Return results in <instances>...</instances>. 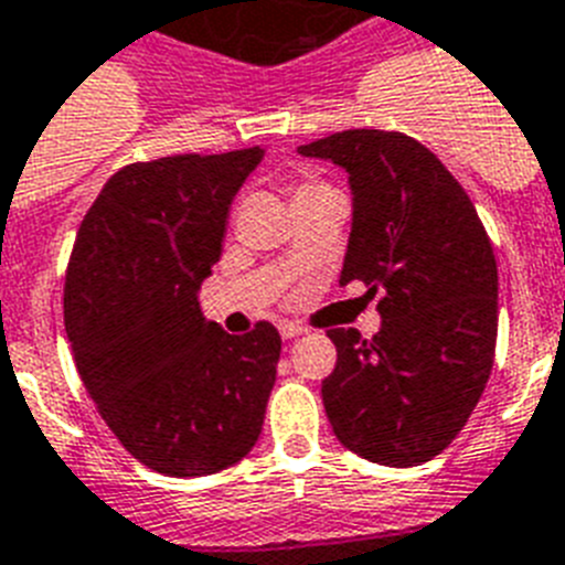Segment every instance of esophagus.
<instances>
[{
  "label": "esophagus",
  "mask_w": 565,
  "mask_h": 565,
  "mask_svg": "<svg viewBox=\"0 0 565 565\" xmlns=\"http://www.w3.org/2000/svg\"><path fill=\"white\" fill-rule=\"evenodd\" d=\"M278 330H281L284 339H296V337H301L307 328H305V324H298V322H284Z\"/></svg>",
  "instance_id": "1"
}]
</instances>
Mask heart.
I'll return each mask as SVG.
<instances>
[{
  "label": "heart",
  "mask_w": 565,
  "mask_h": 565,
  "mask_svg": "<svg viewBox=\"0 0 565 565\" xmlns=\"http://www.w3.org/2000/svg\"><path fill=\"white\" fill-rule=\"evenodd\" d=\"M319 191H333V188H330L328 182H322V179H313V177H305V179H298V185H296V196L319 194Z\"/></svg>",
  "instance_id": "heart-1"
}]
</instances>
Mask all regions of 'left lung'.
I'll use <instances>...</instances> for the list:
<instances>
[{
	"instance_id": "1",
	"label": "left lung",
	"mask_w": 565,
	"mask_h": 565,
	"mask_svg": "<svg viewBox=\"0 0 565 565\" xmlns=\"http://www.w3.org/2000/svg\"><path fill=\"white\" fill-rule=\"evenodd\" d=\"M301 153L351 173L354 228L339 281L380 292L383 316L371 339L328 330L337 365L322 401L333 435L377 465H424L465 429L493 369L490 237L461 182L406 132L342 130Z\"/></svg>"
}]
</instances>
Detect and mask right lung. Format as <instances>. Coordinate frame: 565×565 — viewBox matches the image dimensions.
<instances>
[{
	"mask_svg": "<svg viewBox=\"0 0 565 565\" xmlns=\"http://www.w3.org/2000/svg\"><path fill=\"white\" fill-rule=\"evenodd\" d=\"M264 150L124 164L68 255L63 322L77 374L121 447L164 476H209L258 441L281 337L200 313L228 205Z\"/></svg>",
	"mask_w": 565,
	"mask_h": 565,
	"instance_id": "right-lung-1",
	"label": "right lung"
}]
</instances>
